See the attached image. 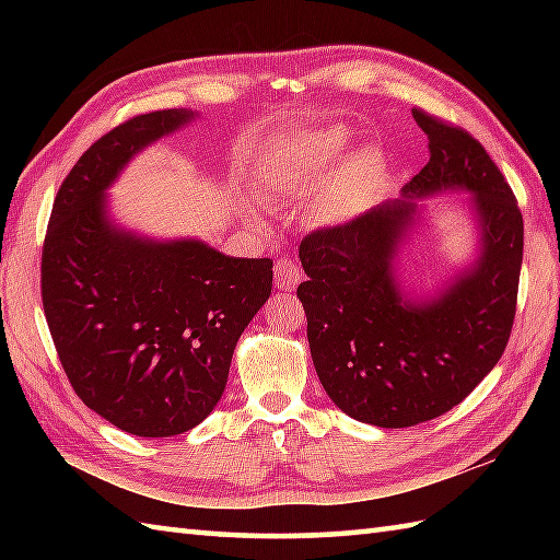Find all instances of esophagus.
Here are the masks:
<instances>
[{
	"instance_id": "34e87169",
	"label": "esophagus",
	"mask_w": 560,
	"mask_h": 560,
	"mask_svg": "<svg viewBox=\"0 0 560 560\" xmlns=\"http://www.w3.org/2000/svg\"><path fill=\"white\" fill-rule=\"evenodd\" d=\"M301 279H303V271L291 257L277 259V265H273V283H277L279 289L293 291L301 283Z\"/></svg>"
}]
</instances>
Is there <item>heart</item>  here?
Instances as JSON below:
<instances>
[{"label": "heart", "mask_w": 560, "mask_h": 560, "mask_svg": "<svg viewBox=\"0 0 560 560\" xmlns=\"http://www.w3.org/2000/svg\"><path fill=\"white\" fill-rule=\"evenodd\" d=\"M343 149H347L343 129H329V132L293 141L267 159L261 168V185L271 197H299L311 192L331 173ZM380 175H383V163L375 153L355 156L313 201V217L319 221L353 217L377 192Z\"/></svg>", "instance_id": "obj_1"}]
</instances>
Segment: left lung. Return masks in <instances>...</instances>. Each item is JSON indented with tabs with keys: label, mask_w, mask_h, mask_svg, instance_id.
Segmentation results:
<instances>
[{
	"label": "left lung",
	"mask_w": 560,
	"mask_h": 560,
	"mask_svg": "<svg viewBox=\"0 0 560 560\" xmlns=\"http://www.w3.org/2000/svg\"><path fill=\"white\" fill-rule=\"evenodd\" d=\"M411 115L431 156L404 195L474 192L483 231L474 271L431 303L401 299L389 261L411 201L319 225L299 249L307 281L295 293L319 383L343 413L380 428L443 416L493 371L513 331L525 245L517 199L479 141L421 108Z\"/></svg>",
	"instance_id": "1"
}]
</instances>
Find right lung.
<instances>
[{
  "label": "right lung",
  "mask_w": 560,
  "mask_h": 560,
  "mask_svg": "<svg viewBox=\"0 0 560 560\" xmlns=\"http://www.w3.org/2000/svg\"><path fill=\"white\" fill-rule=\"evenodd\" d=\"M189 117L135 115L93 141L57 189L43 243V311L71 387L141 438L207 419L237 339L271 293L269 257H225L197 241L149 243L105 221L103 189L141 147Z\"/></svg>",
  "instance_id": "add662e5"
}]
</instances>
